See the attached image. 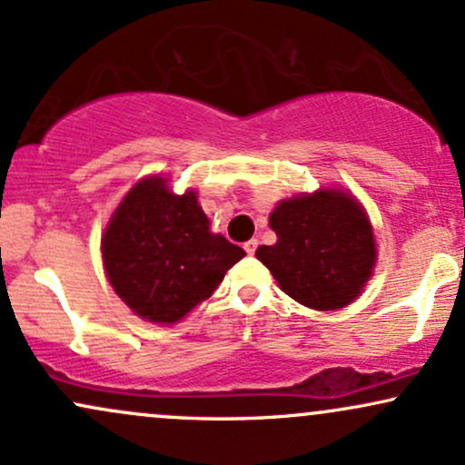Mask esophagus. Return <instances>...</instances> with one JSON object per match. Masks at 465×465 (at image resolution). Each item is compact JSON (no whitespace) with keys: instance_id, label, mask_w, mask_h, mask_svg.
<instances>
[{"instance_id":"34e87169","label":"esophagus","mask_w":465,"mask_h":465,"mask_svg":"<svg viewBox=\"0 0 465 465\" xmlns=\"http://www.w3.org/2000/svg\"><path fill=\"white\" fill-rule=\"evenodd\" d=\"M244 251H247L249 255H253L255 251H258V240H249V242H244Z\"/></svg>"}]
</instances>
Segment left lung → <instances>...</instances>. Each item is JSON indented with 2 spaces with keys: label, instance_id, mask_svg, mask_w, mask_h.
Here are the masks:
<instances>
[{
  "label": "left lung",
  "instance_id": "left-lung-1",
  "mask_svg": "<svg viewBox=\"0 0 465 465\" xmlns=\"http://www.w3.org/2000/svg\"><path fill=\"white\" fill-rule=\"evenodd\" d=\"M277 242L255 255L282 291L314 311L356 300L376 262L371 225L359 201L339 190L282 201L269 218Z\"/></svg>",
  "mask_w": 465,
  "mask_h": 465
}]
</instances>
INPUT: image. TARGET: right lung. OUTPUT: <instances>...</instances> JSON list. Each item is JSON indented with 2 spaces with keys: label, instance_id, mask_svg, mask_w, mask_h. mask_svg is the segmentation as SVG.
I'll return each instance as SVG.
<instances>
[{
  "label": "right lung",
  "instance_id": "add662e5",
  "mask_svg": "<svg viewBox=\"0 0 465 465\" xmlns=\"http://www.w3.org/2000/svg\"><path fill=\"white\" fill-rule=\"evenodd\" d=\"M244 251L210 232L192 190L173 194L159 177L133 188L103 238L106 277L133 312L174 323L212 297Z\"/></svg>",
  "mask_w": 465,
  "mask_h": 465
}]
</instances>
